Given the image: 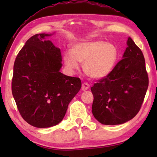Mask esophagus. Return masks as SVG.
Returning a JSON list of instances; mask_svg holds the SVG:
<instances>
[{
	"label": "esophagus",
	"mask_w": 157,
	"mask_h": 157,
	"mask_svg": "<svg viewBox=\"0 0 157 157\" xmlns=\"http://www.w3.org/2000/svg\"><path fill=\"white\" fill-rule=\"evenodd\" d=\"M90 87L89 84L88 83H82V86H81V89L83 90V91H86V90L89 89Z\"/></svg>",
	"instance_id": "obj_1"
}]
</instances>
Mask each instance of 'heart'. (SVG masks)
Listing matches in <instances>:
<instances>
[{
    "mask_svg": "<svg viewBox=\"0 0 157 157\" xmlns=\"http://www.w3.org/2000/svg\"><path fill=\"white\" fill-rule=\"evenodd\" d=\"M118 49L114 44L103 40L81 42L74 45L71 53L63 55V61L68 69L78 68L83 63L85 74L93 78H101L112 70L118 58Z\"/></svg>",
    "mask_w": 157,
    "mask_h": 157,
    "instance_id": "b5f03b06",
    "label": "heart"
}]
</instances>
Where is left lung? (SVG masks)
Masks as SVG:
<instances>
[{
	"label": "left lung",
	"mask_w": 157,
	"mask_h": 157,
	"mask_svg": "<svg viewBox=\"0 0 157 157\" xmlns=\"http://www.w3.org/2000/svg\"><path fill=\"white\" fill-rule=\"evenodd\" d=\"M123 59L91 88L92 113L105 125L129 121L140 110L149 86L143 53L131 38Z\"/></svg>",
	"instance_id": "8db88e82"
}]
</instances>
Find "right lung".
Here are the masks:
<instances>
[{
  "mask_svg": "<svg viewBox=\"0 0 157 157\" xmlns=\"http://www.w3.org/2000/svg\"><path fill=\"white\" fill-rule=\"evenodd\" d=\"M36 34L25 42L13 66L12 94L23 119L37 128H47L62 121L68 104L81 87L78 77L59 71L61 50L45 37Z\"/></svg>",
  "mask_w": 157,
  "mask_h": 157,
  "instance_id": "obj_1",
  "label": "right lung"
}]
</instances>
